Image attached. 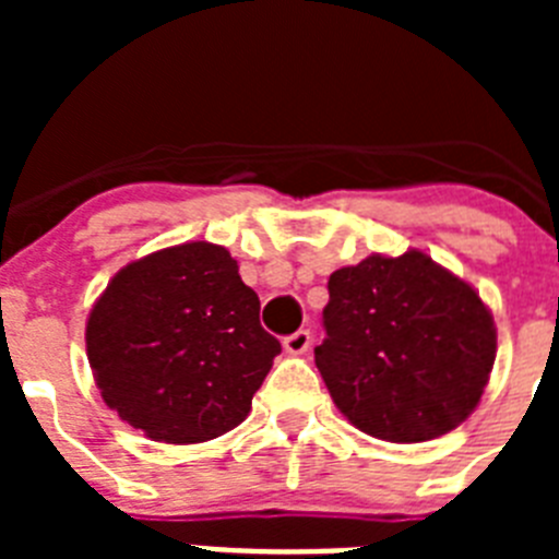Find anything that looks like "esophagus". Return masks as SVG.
Here are the masks:
<instances>
[{"instance_id": "34e87169", "label": "esophagus", "mask_w": 559, "mask_h": 559, "mask_svg": "<svg viewBox=\"0 0 559 559\" xmlns=\"http://www.w3.org/2000/svg\"><path fill=\"white\" fill-rule=\"evenodd\" d=\"M310 341H313L310 330H296V333L285 335L283 347H285V353H290V355H302V353H308Z\"/></svg>"}]
</instances>
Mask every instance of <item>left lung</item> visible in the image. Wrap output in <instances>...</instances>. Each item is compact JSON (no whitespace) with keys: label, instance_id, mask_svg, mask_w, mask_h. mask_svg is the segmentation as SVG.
<instances>
[{"label":"left lung","instance_id":"1","mask_svg":"<svg viewBox=\"0 0 559 559\" xmlns=\"http://www.w3.org/2000/svg\"><path fill=\"white\" fill-rule=\"evenodd\" d=\"M328 290L316 367L355 428L426 442L467 419L496 364V324L471 285L406 251L333 271Z\"/></svg>","mask_w":559,"mask_h":559}]
</instances>
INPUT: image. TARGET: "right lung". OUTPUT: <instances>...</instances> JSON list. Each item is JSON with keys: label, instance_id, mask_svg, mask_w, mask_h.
Returning a JSON list of instances; mask_svg holds the SVG:
<instances>
[{"label": "right lung", "instance_id": "right-lung-1", "mask_svg": "<svg viewBox=\"0 0 559 559\" xmlns=\"http://www.w3.org/2000/svg\"><path fill=\"white\" fill-rule=\"evenodd\" d=\"M280 341L224 246L181 243L117 271L86 322L106 406L167 445L240 426Z\"/></svg>", "mask_w": 559, "mask_h": 559}]
</instances>
